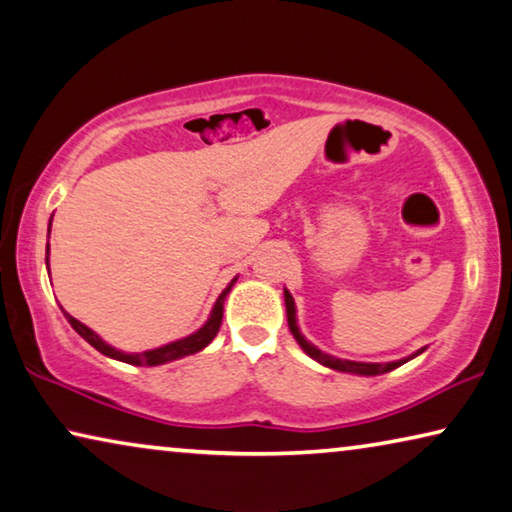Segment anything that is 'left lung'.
<instances>
[{"label": "left lung", "instance_id": "1", "mask_svg": "<svg viewBox=\"0 0 512 512\" xmlns=\"http://www.w3.org/2000/svg\"><path fill=\"white\" fill-rule=\"evenodd\" d=\"M285 308H287V324H289V331H292V335L296 338V342H299L301 349L305 354H308L310 358H315L317 363L326 365V368L331 370H338V372H349V375H365V377H375V375H384V372H391L395 368H400L402 363L411 361V358H416L418 354L425 352L423 349H418V352H414L407 358H400V361H391V363H361V361H345V358H335L331 354H324L322 349H317L312 342H308L303 338V333L299 331V324H296V305H294V299L292 294L287 292L285 289Z\"/></svg>", "mask_w": 512, "mask_h": 512}]
</instances>
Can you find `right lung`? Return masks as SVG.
I'll return each mask as SVG.
<instances>
[{"mask_svg":"<svg viewBox=\"0 0 512 512\" xmlns=\"http://www.w3.org/2000/svg\"><path fill=\"white\" fill-rule=\"evenodd\" d=\"M50 225H52V218H50ZM48 234H50V230H48ZM48 255H50V243H48V246H45V266H50ZM234 282H236V278L230 282V285H227V287L223 289V294L218 296V301H216V305H213L211 315H209L207 322H204L202 329H197L195 333H190V335H186V338H181V340H174V342H170V345L149 349V352H142V354H126V352H119V349L110 347L108 342L98 338V335H96L94 331H91L89 326H85L82 322H78V319H75V317L68 315V312H66L64 308H61V312H64V317L68 319V324H71L73 329L78 331V333L82 335V338H85V340L89 342L91 347L98 349V352L105 354V356L114 358V361L131 363V365H163V363L177 361V358H183V356H190V354L202 352V349L207 347L213 338H216L220 324H223V303H225V296L230 294V289L234 287Z\"/></svg>","mask_w":512,"mask_h":512,"instance_id":"1","label":"right lung"}]
</instances>
